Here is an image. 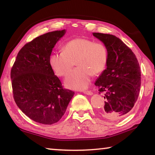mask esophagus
Returning <instances> with one entry per match:
<instances>
[{
    "mask_svg": "<svg viewBox=\"0 0 155 155\" xmlns=\"http://www.w3.org/2000/svg\"><path fill=\"white\" fill-rule=\"evenodd\" d=\"M83 93L86 94V95H88V96L93 95V92H91V91H84Z\"/></svg>",
    "mask_w": 155,
    "mask_h": 155,
    "instance_id": "34e87169",
    "label": "esophagus"
}]
</instances>
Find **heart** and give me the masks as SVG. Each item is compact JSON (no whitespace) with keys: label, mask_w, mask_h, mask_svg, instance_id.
I'll list each match as a JSON object with an SVG mask.
<instances>
[{"label":"heart","mask_w":155,"mask_h":155,"mask_svg":"<svg viewBox=\"0 0 155 155\" xmlns=\"http://www.w3.org/2000/svg\"><path fill=\"white\" fill-rule=\"evenodd\" d=\"M108 52L105 46L89 39L74 38L65 44L62 52H54L49 59L50 65L59 77H64L76 64L77 68L65 78V86L72 90L86 89L91 76L101 73L105 68Z\"/></svg>","instance_id":"b5f03b06"}]
</instances>
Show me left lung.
Masks as SVG:
<instances>
[{
  "instance_id": "8db88e82",
  "label": "left lung",
  "mask_w": 155,
  "mask_h": 155,
  "mask_svg": "<svg viewBox=\"0 0 155 155\" xmlns=\"http://www.w3.org/2000/svg\"><path fill=\"white\" fill-rule=\"evenodd\" d=\"M93 35L104 44L108 52L107 68L96 81L100 92L106 91L103 117L118 120L129 114L141 87L140 67L135 54L116 36L101 33Z\"/></svg>"
}]
</instances>
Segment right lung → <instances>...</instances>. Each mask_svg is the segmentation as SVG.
Instances as JSON below:
<instances>
[{"label":"right lung","instance_id":"1","mask_svg":"<svg viewBox=\"0 0 155 155\" xmlns=\"http://www.w3.org/2000/svg\"><path fill=\"white\" fill-rule=\"evenodd\" d=\"M66 31L41 35L21 48L11 70L15 102L29 118L43 124L56 123L64 115L74 92L63 88L49 59Z\"/></svg>","mask_w":155,"mask_h":155}]
</instances>
